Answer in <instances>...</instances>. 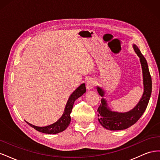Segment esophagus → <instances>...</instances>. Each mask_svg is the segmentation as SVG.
Here are the masks:
<instances>
[{
    "mask_svg": "<svg viewBox=\"0 0 160 160\" xmlns=\"http://www.w3.org/2000/svg\"><path fill=\"white\" fill-rule=\"evenodd\" d=\"M95 85V82L93 79H89L88 81H87L86 83V88L88 89H91L94 88V86Z\"/></svg>",
    "mask_w": 160,
    "mask_h": 160,
    "instance_id": "obj_1",
    "label": "esophagus"
}]
</instances>
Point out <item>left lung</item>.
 Masks as SVG:
<instances>
[{
    "label": "left lung",
    "instance_id": "8db88e82",
    "mask_svg": "<svg viewBox=\"0 0 160 160\" xmlns=\"http://www.w3.org/2000/svg\"><path fill=\"white\" fill-rule=\"evenodd\" d=\"M133 49L139 57L142 67L144 85L143 94L141 100L135 106V108L126 113L113 112V111H110L109 109L108 108L106 101L103 98L101 99V103L98 109V115L99 116L98 120L103 127L109 130L114 131L125 129L135 124L146 111L150 97H151L152 82L147 61L136 45H133ZM97 88H98L99 94L101 97L104 96L103 91L99 87Z\"/></svg>",
    "mask_w": 160,
    "mask_h": 160
}]
</instances>
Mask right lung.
Listing matches in <instances>:
<instances>
[{
  "instance_id": "right-lung-1",
  "label": "right lung",
  "mask_w": 160,
  "mask_h": 160,
  "mask_svg": "<svg viewBox=\"0 0 160 160\" xmlns=\"http://www.w3.org/2000/svg\"><path fill=\"white\" fill-rule=\"evenodd\" d=\"M85 91H86L85 85L83 83L81 84L79 88L70 95L69 100L67 101V103L66 105L63 114H62V117L55 123L48 125V126H45V127H37L27 122H26L31 127L37 130L38 132H40L44 133L55 134V133H60L61 132H63V131L66 129L69 126V125L71 122L70 115L72 111V107H73L75 101L77 99H78L82 95H83V93H85Z\"/></svg>"
}]
</instances>
